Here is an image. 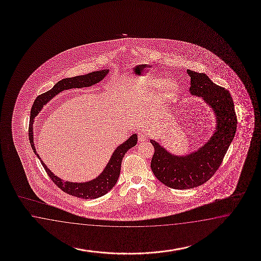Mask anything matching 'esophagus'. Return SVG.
<instances>
[{
    "mask_svg": "<svg viewBox=\"0 0 261 261\" xmlns=\"http://www.w3.org/2000/svg\"><path fill=\"white\" fill-rule=\"evenodd\" d=\"M147 135L146 134L143 133V132H140V133L138 134V139H139V141H145L146 139H147Z\"/></svg>",
    "mask_w": 261,
    "mask_h": 261,
    "instance_id": "esophagus-1",
    "label": "esophagus"
}]
</instances>
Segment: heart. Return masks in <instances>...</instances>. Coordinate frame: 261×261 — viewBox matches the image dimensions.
Masks as SVG:
<instances>
[{
  "label": "heart",
  "mask_w": 261,
  "mask_h": 261,
  "mask_svg": "<svg viewBox=\"0 0 261 261\" xmlns=\"http://www.w3.org/2000/svg\"><path fill=\"white\" fill-rule=\"evenodd\" d=\"M179 83L175 79L164 81L159 76H148L139 83V90L151 91L158 88V96L160 99H167L173 96L179 91Z\"/></svg>",
  "instance_id": "obj_1"
}]
</instances>
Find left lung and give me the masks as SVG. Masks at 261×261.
I'll list each match as a JSON object with an SVG mask.
<instances>
[{
  "mask_svg": "<svg viewBox=\"0 0 261 261\" xmlns=\"http://www.w3.org/2000/svg\"><path fill=\"white\" fill-rule=\"evenodd\" d=\"M191 77L189 92L199 96L213 110L216 125L213 136L197 151L175 155L151 139L154 153L151 168L165 186L173 189H190L202 186L220 167L237 129V116L229 92L216 85L204 73L187 70Z\"/></svg>",
  "mask_w": 261,
  "mask_h": 261,
  "instance_id": "obj_1",
  "label": "left lung"
}]
</instances>
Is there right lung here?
Wrapping results in <instances>:
<instances>
[{
    "instance_id": "obj_1",
    "label": "right lung",
    "mask_w": 261,
    "mask_h": 261,
    "mask_svg": "<svg viewBox=\"0 0 261 261\" xmlns=\"http://www.w3.org/2000/svg\"><path fill=\"white\" fill-rule=\"evenodd\" d=\"M109 72L110 69L100 70V71H94L92 73H89L87 75H76L74 77L64 79L57 82L51 90L38 95V97L35 99L31 110L29 139L34 152L36 154V156L40 159L41 163L45 168L46 173L48 174L49 178L60 189H62L63 191L69 194L71 196L80 197L82 199H93V198L102 197L108 192L110 191L113 188V186L116 185L121 172L122 157L124 156L125 152L129 149H131L132 147L137 145L138 142L137 134H133L130 138H128L126 141H124L122 144L117 147L110 157V161L107 164L104 170L98 177L85 182H72V181L60 179L55 174H53V172L47 168L45 163L41 160L38 153L35 151V142H34V122H35V116H37V114L40 112L43 107L47 102H49L54 96H56L58 93L63 92L64 90L73 89V88L93 86L102 80H104V77L109 74Z\"/></svg>"
}]
</instances>
